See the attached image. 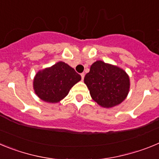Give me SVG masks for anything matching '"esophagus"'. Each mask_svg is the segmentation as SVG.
Listing matches in <instances>:
<instances>
[{"label":"esophagus","instance_id":"34e87169","mask_svg":"<svg viewBox=\"0 0 159 159\" xmlns=\"http://www.w3.org/2000/svg\"><path fill=\"white\" fill-rule=\"evenodd\" d=\"M84 76H85V74H84V73H81V78H82V80H84Z\"/></svg>","mask_w":159,"mask_h":159}]
</instances>
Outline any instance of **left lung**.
I'll use <instances>...</instances> for the list:
<instances>
[{
  "label": "left lung",
  "mask_w": 159,
  "mask_h": 159,
  "mask_svg": "<svg viewBox=\"0 0 159 159\" xmlns=\"http://www.w3.org/2000/svg\"><path fill=\"white\" fill-rule=\"evenodd\" d=\"M90 95L102 107L111 108L120 104L130 91V77L116 65L97 60L84 77Z\"/></svg>",
  "instance_id": "8db88e82"
}]
</instances>
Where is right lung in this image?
I'll return each mask as SVG.
<instances>
[{
    "label": "right lung",
    "instance_id": "1",
    "mask_svg": "<svg viewBox=\"0 0 159 159\" xmlns=\"http://www.w3.org/2000/svg\"><path fill=\"white\" fill-rule=\"evenodd\" d=\"M81 80L80 75L63 61L39 70L33 79V90L41 100L57 103L64 99L70 89Z\"/></svg>",
    "mask_w": 159,
    "mask_h": 159
}]
</instances>
